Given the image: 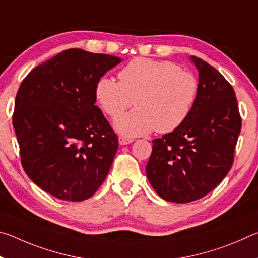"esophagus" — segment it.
Masks as SVG:
<instances>
[{"instance_id": "1", "label": "esophagus", "mask_w": 258, "mask_h": 258, "mask_svg": "<svg viewBox=\"0 0 258 258\" xmlns=\"http://www.w3.org/2000/svg\"><path fill=\"white\" fill-rule=\"evenodd\" d=\"M118 141H119L120 145L125 146V145H130V143H132L134 140L133 139H130V138H125V137H119Z\"/></svg>"}]
</instances>
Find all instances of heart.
I'll use <instances>...</instances> for the list:
<instances>
[{
  "label": "heart",
  "instance_id": "1",
  "mask_svg": "<svg viewBox=\"0 0 258 258\" xmlns=\"http://www.w3.org/2000/svg\"><path fill=\"white\" fill-rule=\"evenodd\" d=\"M119 82L108 76L95 83L94 98L111 118L134 103L137 108L118 117L115 127L127 137L168 133L190 116L199 95V81L168 60L135 58L120 69Z\"/></svg>",
  "mask_w": 258,
  "mask_h": 258
}]
</instances>
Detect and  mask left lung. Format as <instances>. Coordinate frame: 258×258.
<instances>
[{
	"mask_svg": "<svg viewBox=\"0 0 258 258\" xmlns=\"http://www.w3.org/2000/svg\"><path fill=\"white\" fill-rule=\"evenodd\" d=\"M199 73V95L180 127L152 140L146 172L161 198L177 204L203 198L232 167L241 131L232 85L206 61L192 56Z\"/></svg>",
	"mask_w": 258,
	"mask_h": 258,
	"instance_id": "1",
	"label": "left lung"
}]
</instances>
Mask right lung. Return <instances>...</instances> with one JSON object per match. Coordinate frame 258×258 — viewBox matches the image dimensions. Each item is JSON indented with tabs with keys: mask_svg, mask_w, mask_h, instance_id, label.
I'll return each mask as SVG.
<instances>
[{
	"mask_svg": "<svg viewBox=\"0 0 258 258\" xmlns=\"http://www.w3.org/2000/svg\"><path fill=\"white\" fill-rule=\"evenodd\" d=\"M120 61L68 49L21 82L12 115L21 165L35 184L55 198L89 199L111 167L118 137L95 106L94 87Z\"/></svg>",
	"mask_w": 258,
	"mask_h": 258,
	"instance_id": "right-lung-1",
	"label": "right lung"
}]
</instances>
